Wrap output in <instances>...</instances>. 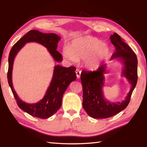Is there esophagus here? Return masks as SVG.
<instances>
[{
	"mask_svg": "<svg viewBox=\"0 0 147 147\" xmlns=\"http://www.w3.org/2000/svg\"><path fill=\"white\" fill-rule=\"evenodd\" d=\"M76 74L78 78H80L81 76V71L79 69H76Z\"/></svg>",
	"mask_w": 147,
	"mask_h": 147,
	"instance_id": "esophagus-1",
	"label": "esophagus"
}]
</instances>
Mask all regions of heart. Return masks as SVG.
<instances>
[{
    "mask_svg": "<svg viewBox=\"0 0 147 147\" xmlns=\"http://www.w3.org/2000/svg\"><path fill=\"white\" fill-rule=\"evenodd\" d=\"M109 52L108 46L98 38L85 36L73 40L69 47L63 50L62 54L65 59L73 63L85 59L86 66L95 69L108 57Z\"/></svg>",
    "mask_w": 147,
    "mask_h": 147,
    "instance_id": "heart-1",
    "label": "heart"
}]
</instances>
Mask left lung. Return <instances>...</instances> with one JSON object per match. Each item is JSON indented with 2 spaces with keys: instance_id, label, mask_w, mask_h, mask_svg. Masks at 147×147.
<instances>
[{
  "instance_id": "8db88e82",
  "label": "left lung",
  "mask_w": 147,
  "mask_h": 147,
  "mask_svg": "<svg viewBox=\"0 0 147 147\" xmlns=\"http://www.w3.org/2000/svg\"><path fill=\"white\" fill-rule=\"evenodd\" d=\"M110 39L115 48L111 59L119 58L123 62L124 69L122 74L128 80L131 88L122 102H111L105 98L102 92L106 64H102L95 71H83L81 74L83 93V107L88 115L95 119L108 118L123 111L129 104L138 80V60L135 53L116 33L111 35Z\"/></svg>"
}]
</instances>
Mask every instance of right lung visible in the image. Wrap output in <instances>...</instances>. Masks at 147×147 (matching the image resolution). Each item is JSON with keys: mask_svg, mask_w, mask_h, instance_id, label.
I'll return each instance as SVG.
<instances>
[{"mask_svg": "<svg viewBox=\"0 0 147 147\" xmlns=\"http://www.w3.org/2000/svg\"><path fill=\"white\" fill-rule=\"evenodd\" d=\"M60 40V36L55 33H43L38 30H32L12 46L9 53L7 72L9 85L19 107L35 117L47 119L56 113L61 107L62 96L69 85L76 79V74L74 72L76 67L74 66L64 67L59 65H55L52 81L44 97L35 104H27L18 97L12 86V71L14 59L18 52L26 43L35 42L47 49L55 61L61 62L62 60V55L56 50L57 48V43Z\"/></svg>", "mask_w": 147, "mask_h": 147, "instance_id": "add662e5", "label": "right lung"}]
</instances>
